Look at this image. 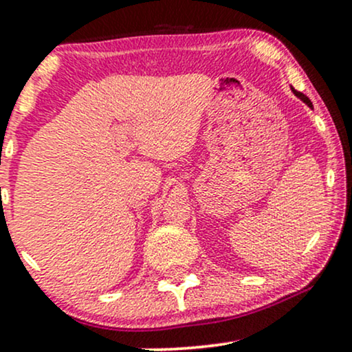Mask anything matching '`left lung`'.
Here are the masks:
<instances>
[{"mask_svg": "<svg viewBox=\"0 0 352 352\" xmlns=\"http://www.w3.org/2000/svg\"><path fill=\"white\" fill-rule=\"evenodd\" d=\"M292 89H293V87H292ZM293 92H294V96H296V98H300V99L302 100V102H305V104H308V106H309V107H313V104H311V100H309L308 98H306V96H305V94H301V92L294 91V89H293Z\"/></svg>", "mask_w": 352, "mask_h": 352, "instance_id": "8db88e82", "label": "left lung"}]
</instances>
